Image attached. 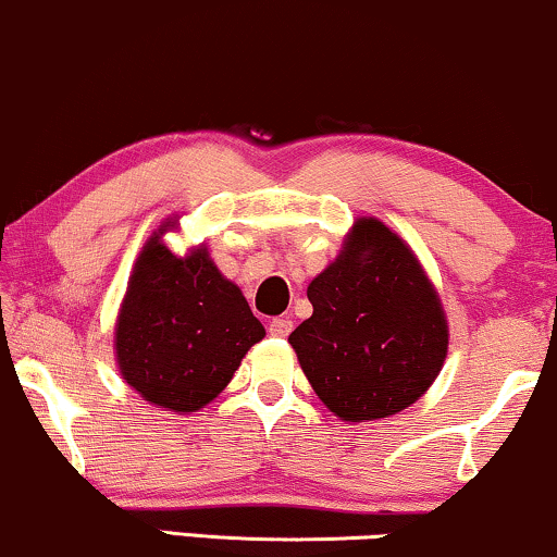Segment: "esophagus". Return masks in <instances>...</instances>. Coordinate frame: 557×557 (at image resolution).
Returning <instances> with one entry per match:
<instances>
[{"instance_id":"1","label":"esophagus","mask_w":557,"mask_h":557,"mask_svg":"<svg viewBox=\"0 0 557 557\" xmlns=\"http://www.w3.org/2000/svg\"><path fill=\"white\" fill-rule=\"evenodd\" d=\"M292 330H294V322L288 317H278V319H273V322L269 324V332L273 334V337H288V334H292Z\"/></svg>"}]
</instances>
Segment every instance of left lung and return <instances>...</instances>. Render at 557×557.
<instances>
[{"mask_svg":"<svg viewBox=\"0 0 557 557\" xmlns=\"http://www.w3.org/2000/svg\"><path fill=\"white\" fill-rule=\"evenodd\" d=\"M307 296L314 314L288 342L339 421L400 413L438 377L448 352L444 304L413 248L377 218L355 220Z\"/></svg>","mask_w":557,"mask_h":557,"instance_id":"left-lung-1","label":"left lung"}]
</instances>
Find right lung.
<instances>
[{
    "label": "right lung",
    "instance_id": "add662e5",
    "mask_svg": "<svg viewBox=\"0 0 557 557\" xmlns=\"http://www.w3.org/2000/svg\"><path fill=\"white\" fill-rule=\"evenodd\" d=\"M177 225V218H166L136 256L113 352L132 391L151 406L189 416L225 391L265 330L205 243L185 256L172 253L162 238Z\"/></svg>",
    "mask_w": 557,
    "mask_h": 557
}]
</instances>
